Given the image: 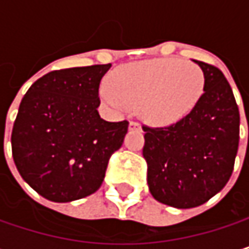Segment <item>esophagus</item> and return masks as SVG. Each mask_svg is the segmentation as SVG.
<instances>
[{
    "label": "esophagus",
    "instance_id": "esophagus-1",
    "mask_svg": "<svg viewBox=\"0 0 249 249\" xmlns=\"http://www.w3.org/2000/svg\"><path fill=\"white\" fill-rule=\"evenodd\" d=\"M129 129H141V126L138 123H135V121H131L129 123Z\"/></svg>",
    "mask_w": 249,
    "mask_h": 249
}]
</instances>
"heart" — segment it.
<instances>
[{
    "instance_id": "b5f03b06",
    "label": "heart",
    "mask_w": 249,
    "mask_h": 249,
    "mask_svg": "<svg viewBox=\"0 0 249 249\" xmlns=\"http://www.w3.org/2000/svg\"><path fill=\"white\" fill-rule=\"evenodd\" d=\"M109 86L101 89V98L115 111L138 107L147 123L170 125L195 108L203 93L205 75L193 62L164 57L118 68Z\"/></svg>"
}]
</instances>
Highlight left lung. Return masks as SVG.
<instances>
[{
	"label": "left lung",
	"instance_id": "obj_1",
	"mask_svg": "<svg viewBox=\"0 0 249 249\" xmlns=\"http://www.w3.org/2000/svg\"><path fill=\"white\" fill-rule=\"evenodd\" d=\"M195 62L205 75L195 108L167 126L142 125L150 192L178 209L200 206L224 189L239 144V109L229 82L216 66Z\"/></svg>",
	"mask_w": 249,
	"mask_h": 249
}]
</instances>
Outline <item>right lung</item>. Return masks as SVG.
Returning <instances> with one entry per match:
<instances>
[{
  "label": "right lung",
  "mask_w": 249,
  "mask_h": 249,
  "mask_svg": "<svg viewBox=\"0 0 249 249\" xmlns=\"http://www.w3.org/2000/svg\"><path fill=\"white\" fill-rule=\"evenodd\" d=\"M108 65L69 68L37 79L24 95L11 132L18 173L43 197L72 202L95 193L111 156L123 145L128 121L98 114Z\"/></svg>",
  "instance_id": "right-lung-1"
}]
</instances>
